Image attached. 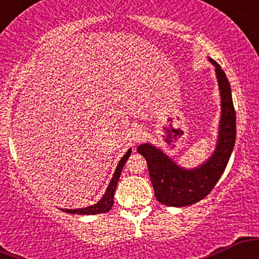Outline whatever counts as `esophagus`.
<instances>
[{
    "instance_id": "34e87169",
    "label": "esophagus",
    "mask_w": 259,
    "mask_h": 259,
    "mask_svg": "<svg viewBox=\"0 0 259 259\" xmlns=\"http://www.w3.org/2000/svg\"><path fill=\"white\" fill-rule=\"evenodd\" d=\"M145 138H146V132L144 129H141V127H139V129H136L134 132V141L140 142L142 140H145Z\"/></svg>"
}]
</instances>
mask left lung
I'll return each mask as SVG.
<instances>
[{"mask_svg":"<svg viewBox=\"0 0 259 259\" xmlns=\"http://www.w3.org/2000/svg\"><path fill=\"white\" fill-rule=\"evenodd\" d=\"M209 62L215 67L222 100L218 140L212 156L197 168L185 169L153 145L142 144L138 147V152L147 162L154 196L164 206L184 207L203 200L224 173L235 146L236 114L230 84L221 65L212 58Z\"/></svg>","mask_w":259,"mask_h":259,"instance_id":"left-lung-1","label":"left lung"}]
</instances>
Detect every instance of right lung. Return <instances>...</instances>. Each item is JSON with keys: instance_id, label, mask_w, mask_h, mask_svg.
<instances>
[{"instance_id": "1", "label": "right lung", "mask_w": 259, "mask_h": 259, "mask_svg": "<svg viewBox=\"0 0 259 259\" xmlns=\"http://www.w3.org/2000/svg\"><path fill=\"white\" fill-rule=\"evenodd\" d=\"M130 154H132V148H130V150H127V152L124 154L123 158L119 160L117 168H115L114 174H113L111 183H109L108 187H107L105 195H103V197L101 198V200L97 202V203H95L94 206H89V207H85V208H78V209H62V210H63V212L70 213V214H84V215L85 214L86 215L99 214V213L108 212V210L112 208L113 203H114L113 198H114L115 187H117L118 180H119V177L121 174V169H123L124 164H125L126 159L129 158Z\"/></svg>"}]
</instances>
